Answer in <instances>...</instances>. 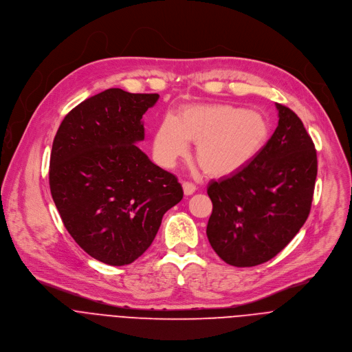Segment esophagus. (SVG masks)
Segmentation results:
<instances>
[{"label": "esophagus", "mask_w": 352, "mask_h": 352, "mask_svg": "<svg viewBox=\"0 0 352 352\" xmlns=\"http://www.w3.org/2000/svg\"><path fill=\"white\" fill-rule=\"evenodd\" d=\"M195 190H197L195 184H192V183H190V182H183V191H184V194H186V195H191V194H194V192H195Z\"/></svg>", "instance_id": "obj_1"}]
</instances>
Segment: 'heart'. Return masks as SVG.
Instances as JSON below:
<instances>
[{"mask_svg": "<svg viewBox=\"0 0 352 352\" xmlns=\"http://www.w3.org/2000/svg\"><path fill=\"white\" fill-rule=\"evenodd\" d=\"M270 135L267 119L255 111L230 104H195L177 116L166 115L154 138L157 158L166 166L195 143V161L205 175L228 177L248 166Z\"/></svg>", "mask_w": 352, "mask_h": 352, "instance_id": "obj_1", "label": "heart"}]
</instances>
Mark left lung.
Returning a JSON list of instances; mask_svg holds the SVG:
<instances>
[{
  "mask_svg": "<svg viewBox=\"0 0 352 352\" xmlns=\"http://www.w3.org/2000/svg\"><path fill=\"white\" fill-rule=\"evenodd\" d=\"M278 124L243 170L209 183L206 236L229 265L248 267L282 251L305 223L318 173L316 150L301 119L276 104Z\"/></svg>",
  "mask_w": 352,
  "mask_h": 352,
  "instance_id": "1",
  "label": "left lung"
}]
</instances>
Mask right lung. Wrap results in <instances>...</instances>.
I'll use <instances>...</instances> for the list:
<instances>
[{"instance_id":"1","label":"right lung","mask_w":352,"mask_h":352,"mask_svg":"<svg viewBox=\"0 0 352 352\" xmlns=\"http://www.w3.org/2000/svg\"><path fill=\"white\" fill-rule=\"evenodd\" d=\"M158 98L108 89L70 111L52 143L50 188L60 219L90 256L112 266L142 256L183 198L177 177L135 146Z\"/></svg>"}]
</instances>
